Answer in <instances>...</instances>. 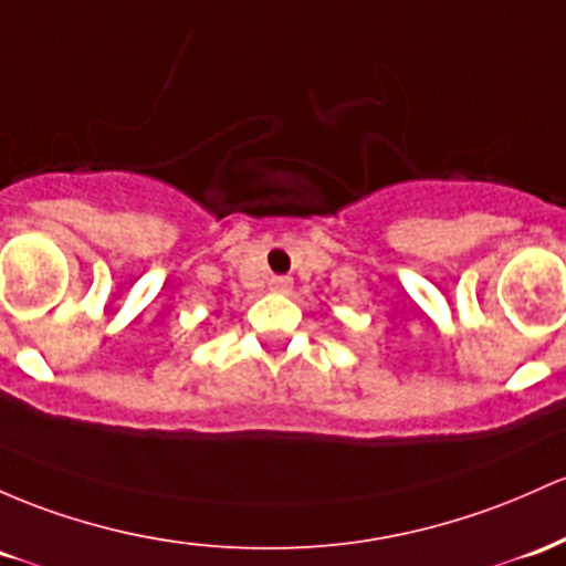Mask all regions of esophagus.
Wrapping results in <instances>:
<instances>
[{
  "label": "esophagus",
  "instance_id": "esophagus-1",
  "mask_svg": "<svg viewBox=\"0 0 566 566\" xmlns=\"http://www.w3.org/2000/svg\"><path fill=\"white\" fill-rule=\"evenodd\" d=\"M269 287L273 290V293L287 295L290 290H293V279H290V276H273L271 282H269Z\"/></svg>",
  "mask_w": 566,
  "mask_h": 566
}]
</instances>
